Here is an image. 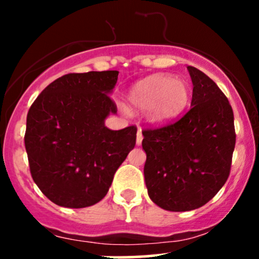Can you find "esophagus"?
I'll return each instance as SVG.
<instances>
[{"mask_svg": "<svg viewBox=\"0 0 259 259\" xmlns=\"http://www.w3.org/2000/svg\"><path fill=\"white\" fill-rule=\"evenodd\" d=\"M142 139H144V136H142L141 127H139V130H138V135H136V145H138V146H140V145L142 144Z\"/></svg>", "mask_w": 259, "mask_h": 259, "instance_id": "obj_1", "label": "esophagus"}]
</instances>
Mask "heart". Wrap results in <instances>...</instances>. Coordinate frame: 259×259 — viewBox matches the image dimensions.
I'll return each instance as SVG.
<instances>
[{
  "instance_id": "b5f03b06",
  "label": "heart",
  "mask_w": 259,
  "mask_h": 259,
  "mask_svg": "<svg viewBox=\"0 0 259 259\" xmlns=\"http://www.w3.org/2000/svg\"><path fill=\"white\" fill-rule=\"evenodd\" d=\"M189 84L170 74H153L140 80L127 95L134 111L146 113L154 124H164L185 111L190 102Z\"/></svg>"
}]
</instances>
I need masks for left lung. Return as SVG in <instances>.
Instances as JSON below:
<instances>
[{"instance_id": "obj_1", "label": "left lung", "mask_w": 259, "mask_h": 259, "mask_svg": "<svg viewBox=\"0 0 259 259\" xmlns=\"http://www.w3.org/2000/svg\"><path fill=\"white\" fill-rule=\"evenodd\" d=\"M192 85L190 111L175 123L142 130L148 196L170 212L200 208L230 174L236 141L234 113L218 85L187 67Z\"/></svg>"}]
</instances>
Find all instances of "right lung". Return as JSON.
<instances>
[{"mask_svg":"<svg viewBox=\"0 0 259 259\" xmlns=\"http://www.w3.org/2000/svg\"><path fill=\"white\" fill-rule=\"evenodd\" d=\"M117 70L72 73L34 101L24 136L32 180L53 203L84 208L102 200L136 144V126L111 130Z\"/></svg>","mask_w":259,"mask_h":259,"instance_id":"add662e5","label":"right lung"}]
</instances>
